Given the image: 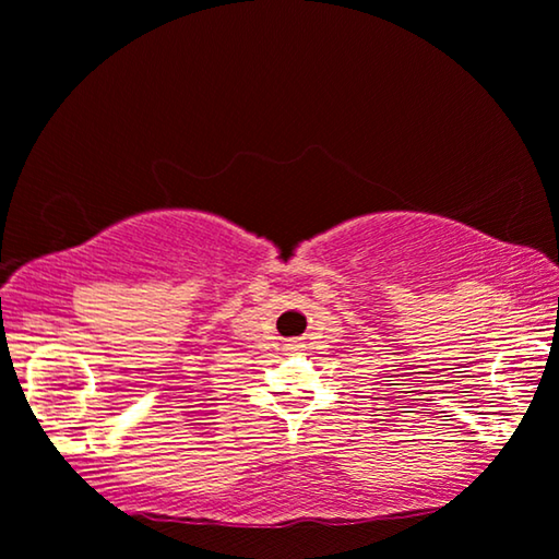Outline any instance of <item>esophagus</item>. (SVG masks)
I'll list each match as a JSON object with an SVG mask.
<instances>
[{"label": "esophagus", "instance_id": "34e87169", "mask_svg": "<svg viewBox=\"0 0 559 559\" xmlns=\"http://www.w3.org/2000/svg\"><path fill=\"white\" fill-rule=\"evenodd\" d=\"M293 346H295V343H293Z\"/></svg>", "mask_w": 559, "mask_h": 559}]
</instances>
